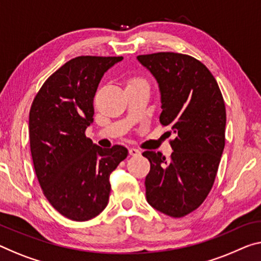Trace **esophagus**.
Here are the masks:
<instances>
[{"label": "esophagus", "instance_id": "34e87169", "mask_svg": "<svg viewBox=\"0 0 261 261\" xmlns=\"http://www.w3.org/2000/svg\"><path fill=\"white\" fill-rule=\"evenodd\" d=\"M141 154V150L138 149V148H130L129 149V155L132 156H138Z\"/></svg>", "mask_w": 261, "mask_h": 261}]
</instances>
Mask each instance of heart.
<instances>
[{
	"label": "heart",
	"instance_id": "obj_1",
	"mask_svg": "<svg viewBox=\"0 0 261 261\" xmlns=\"http://www.w3.org/2000/svg\"><path fill=\"white\" fill-rule=\"evenodd\" d=\"M138 84H146V82L142 78H138V77H134L128 80L127 85H138Z\"/></svg>",
	"mask_w": 261,
	"mask_h": 261
}]
</instances>
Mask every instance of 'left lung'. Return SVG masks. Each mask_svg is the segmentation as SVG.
Here are the masks:
<instances>
[{
    "mask_svg": "<svg viewBox=\"0 0 261 261\" xmlns=\"http://www.w3.org/2000/svg\"><path fill=\"white\" fill-rule=\"evenodd\" d=\"M136 58L158 82L160 122L175 134L168 161L160 151L142 153L150 162L147 202L179 218L197 209L214 186L225 146V103L214 75L191 56L158 52Z\"/></svg>",
    "mask_w": 261,
    "mask_h": 261,
    "instance_id": "8db88e82",
    "label": "left lung"
}]
</instances>
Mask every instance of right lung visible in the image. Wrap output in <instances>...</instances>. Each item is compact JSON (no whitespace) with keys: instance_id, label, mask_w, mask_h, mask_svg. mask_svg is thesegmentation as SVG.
<instances>
[{"instance_id":"1","label":"right lung","mask_w":261,"mask_h":261,"mask_svg":"<svg viewBox=\"0 0 261 261\" xmlns=\"http://www.w3.org/2000/svg\"><path fill=\"white\" fill-rule=\"evenodd\" d=\"M122 59H71L46 79L30 108V150L39 186L51 205L75 222L94 218L105 209L110 175L128 155L123 146L105 149L85 135L93 122L100 80Z\"/></svg>"}]
</instances>
